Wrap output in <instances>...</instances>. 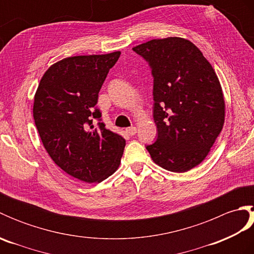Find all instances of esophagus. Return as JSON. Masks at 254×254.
Returning <instances> with one entry per match:
<instances>
[{
  "label": "esophagus",
  "mask_w": 254,
  "mask_h": 254,
  "mask_svg": "<svg viewBox=\"0 0 254 254\" xmlns=\"http://www.w3.org/2000/svg\"><path fill=\"white\" fill-rule=\"evenodd\" d=\"M126 132H127V135H130V136L135 135V134H136V127H127V128H126Z\"/></svg>",
  "instance_id": "obj_1"
}]
</instances>
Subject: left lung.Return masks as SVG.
<instances>
[{"instance_id":"left-lung-1","label":"left lung","mask_w":254,"mask_h":254,"mask_svg":"<svg viewBox=\"0 0 254 254\" xmlns=\"http://www.w3.org/2000/svg\"><path fill=\"white\" fill-rule=\"evenodd\" d=\"M152 69L157 139L146 149L158 166L186 172L199 165L222 131L225 100L214 68L191 41L153 39L133 48Z\"/></svg>"}]
</instances>
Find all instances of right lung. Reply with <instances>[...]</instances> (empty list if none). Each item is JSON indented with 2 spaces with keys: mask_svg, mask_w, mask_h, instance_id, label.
Listing matches in <instances>:
<instances>
[{
  "mask_svg": "<svg viewBox=\"0 0 254 254\" xmlns=\"http://www.w3.org/2000/svg\"><path fill=\"white\" fill-rule=\"evenodd\" d=\"M120 55L63 59L47 69L36 91L32 112L42 144L63 171L80 181H104L120 165L126 139L107 130L96 107Z\"/></svg>",
  "mask_w": 254,
  "mask_h": 254,
  "instance_id": "1",
  "label": "right lung"
}]
</instances>
